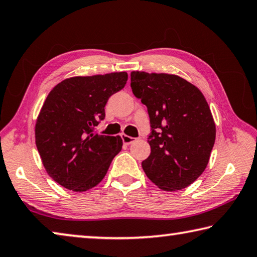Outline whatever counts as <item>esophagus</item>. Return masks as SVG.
<instances>
[{"label":"esophagus","mask_w":257,"mask_h":257,"mask_svg":"<svg viewBox=\"0 0 257 257\" xmlns=\"http://www.w3.org/2000/svg\"><path fill=\"white\" fill-rule=\"evenodd\" d=\"M121 140H123V144H125V145H131L132 142L136 141V138L128 137V136H126V134H121Z\"/></svg>","instance_id":"obj_1"}]
</instances>
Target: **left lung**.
<instances>
[{
	"label": "left lung",
	"mask_w": 257,
	"mask_h": 257,
	"mask_svg": "<svg viewBox=\"0 0 257 257\" xmlns=\"http://www.w3.org/2000/svg\"><path fill=\"white\" fill-rule=\"evenodd\" d=\"M133 94L147 107L151 153L142 162L147 176L163 190L190 186L207 166L215 123L203 93L176 75L132 71Z\"/></svg>",
	"instance_id": "left-lung-1"
}]
</instances>
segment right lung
<instances>
[{
    "instance_id": "add662e5",
    "label": "right lung",
    "mask_w": 257,
    "mask_h": 257,
    "mask_svg": "<svg viewBox=\"0 0 257 257\" xmlns=\"http://www.w3.org/2000/svg\"><path fill=\"white\" fill-rule=\"evenodd\" d=\"M127 73L67 78L53 87L41 109L35 140L48 174L66 189L86 191L104 178L119 153V137L94 127L104 119L108 99L120 91Z\"/></svg>"
}]
</instances>
